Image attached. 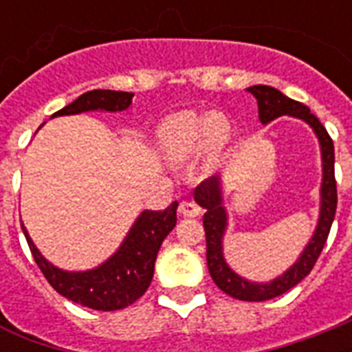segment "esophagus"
Returning a JSON list of instances; mask_svg holds the SVG:
<instances>
[{
  "mask_svg": "<svg viewBox=\"0 0 352 352\" xmlns=\"http://www.w3.org/2000/svg\"><path fill=\"white\" fill-rule=\"evenodd\" d=\"M179 214L184 217H197L201 214V208L193 201H181L179 203Z\"/></svg>",
  "mask_w": 352,
  "mask_h": 352,
  "instance_id": "34e87169",
  "label": "esophagus"
}]
</instances>
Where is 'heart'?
Segmentation results:
<instances>
[{"instance_id": "1", "label": "heart", "mask_w": 352, "mask_h": 352, "mask_svg": "<svg viewBox=\"0 0 352 352\" xmlns=\"http://www.w3.org/2000/svg\"><path fill=\"white\" fill-rule=\"evenodd\" d=\"M230 126L217 113H179L160 126L159 142L173 162H182L203 153L204 149H217L225 144Z\"/></svg>"}]
</instances>
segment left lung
<instances>
[{
  "label": "left lung",
  "instance_id": "obj_1",
  "mask_svg": "<svg viewBox=\"0 0 352 352\" xmlns=\"http://www.w3.org/2000/svg\"><path fill=\"white\" fill-rule=\"evenodd\" d=\"M246 91L257 98L259 118H261L263 124L281 117V115H292V117H298L305 120L307 124H311L318 138H320L323 157L322 212H320V223H318V228L314 232V237L307 245L294 267L287 270L281 278L274 279L272 283L267 285L250 283V281L239 278L225 263L223 250H221V239L225 234L226 214L221 206L219 181L215 177H210L195 188V201L206 210L203 217V226L204 232H206V263H208L210 276L214 279V283L235 300L265 301L285 294L287 290L300 283L305 276H309L312 267L316 265L318 257L322 254L323 246H325V241H327L331 226H333L334 214H336V204H338L336 179H334V144L327 129L323 127L322 122L318 120L316 115H312L311 109L305 104L292 100L270 85H252Z\"/></svg>",
  "mask_w": 352,
  "mask_h": 352
}]
</instances>
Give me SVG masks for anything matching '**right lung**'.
Returning <instances> with one entry per match:
<instances>
[{
    "label": "right lung",
    "mask_w": 352,
    "mask_h": 352,
    "mask_svg": "<svg viewBox=\"0 0 352 352\" xmlns=\"http://www.w3.org/2000/svg\"><path fill=\"white\" fill-rule=\"evenodd\" d=\"M133 93L109 89H93L80 95L56 115H74L82 111H124L129 107ZM177 206L171 203L166 210H146L140 214L126 241L115 256L102 267L89 272H63L52 267L36 250L34 243L21 225L30 254L51 287L63 298L95 311H118L131 305L148 290L153 278L155 259L162 241L177 223Z\"/></svg>",
    "instance_id": "add662e5"
}]
</instances>
